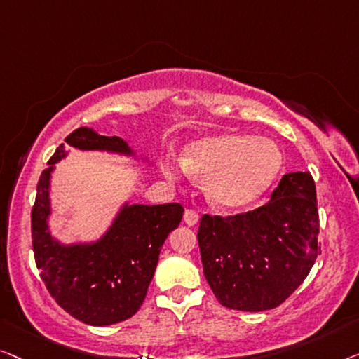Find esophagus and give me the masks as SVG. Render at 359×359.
Returning a JSON list of instances; mask_svg holds the SVG:
<instances>
[{
  "label": "esophagus",
  "instance_id": "1",
  "mask_svg": "<svg viewBox=\"0 0 359 359\" xmlns=\"http://www.w3.org/2000/svg\"><path fill=\"white\" fill-rule=\"evenodd\" d=\"M200 219V213L196 210H185L184 213V221L189 226H195Z\"/></svg>",
  "mask_w": 359,
  "mask_h": 359
}]
</instances>
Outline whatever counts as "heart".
<instances>
[{
    "label": "heart",
    "mask_w": 359,
    "mask_h": 359,
    "mask_svg": "<svg viewBox=\"0 0 359 359\" xmlns=\"http://www.w3.org/2000/svg\"><path fill=\"white\" fill-rule=\"evenodd\" d=\"M184 172L206 182V195L216 208L237 211L265 194L278 177L283 156L271 140L223 133L205 136L185 146ZM172 177V172L168 170Z\"/></svg>",
    "instance_id": "b5f03b06"
}]
</instances>
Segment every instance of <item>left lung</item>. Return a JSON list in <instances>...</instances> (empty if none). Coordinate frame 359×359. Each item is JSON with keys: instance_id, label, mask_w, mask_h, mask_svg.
<instances>
[{"instance_id": "left-lung-1", "label": "left lung", "mask_w": 359, "mask_h": 359, "mask_svg": "<svg viewBox=\"0 0 359 359\" xmlns=\"http://www.w3.org/2000/svg\"><path fill=\"white\" fill-rule=\"evenodd\" d=\"M311 172L283 175L266 205L234 216L203 215L198 245L203 273L229 309L259 312L285 302L314 265L320 247Z\"/></svg>"}]
</instances>
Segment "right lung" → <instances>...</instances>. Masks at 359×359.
I'll use <instances>...</instances> for the list:
<instances>
[{
    "label": "right lung",
    "mask_w": 359,
    "mask_h": 359,
    "mask_svg": "<svg viewBox=\"0 0 359 359\" xmlns=\"http://www.w3.org/2000/svg\"><path fill=\"white\" fill-rule=\"evenodd\" d=\"M68 146L131 156L127 141L81 127ZM67 156L60 144L37 184L32 208V249L40 278L58 306L84 324L110 325L130 319L143 304L159 252L169 232L179 228L184 206L125 205L110 229L93 244L63 245L50 236V177Z\"/></svg>",
    "instance_id": "1"
}]
</instances>
